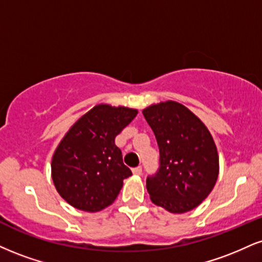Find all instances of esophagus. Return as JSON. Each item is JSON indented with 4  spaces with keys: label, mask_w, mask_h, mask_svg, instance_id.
I'll list each match as a JSON object with an SVG mask.
<instances>
[{
    "label": "esophagus",
    "mask_w": 262,
    "mask_h": 262,
    "mask_svg": "<svg viewBox=\"0 0 262 262\" xmlns=\"http://www.w3.org/2000/svg\"><path fill=\"white\" fill-rule=\"evenodd\" d=\"M132 171H133L134 174H137V176H140L141 173H143V168H141V166H138V167H135V168L132 169Z\"/></svg>",
    "instance_id": "esophagus-1"
}]
</instances>
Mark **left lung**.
Masks as SVG:
<instances>
[{
    "instance_id": "1",
    "label": "left lung",
    "mask_w": 262,
    "mask_h": 262,
    "mask_svg": "<svg viewBox=\"0 0 262 262\" xmlns=\"http://www.w3.org/2000/svg\"><path fill=\"white\" fill-rule=\"evenodd\" d=\"M155 134L160 167L146 178L151 201L172 213L195 209L206 199L219 177V154L206 125L176 101L143 111Z\"/></svg>"
}]
</instances>
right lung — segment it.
<instances>
[{
    "instance_id": "obj_1",
    "label": "right lung",
    "mask_w": 262,
    "mask_h": 262,
    "mask_svg": "<svg viewBox=\"0 0 262 262\" xmlns=\"http://www.w3.org/2000/svg\"><path fill=\"white\" fill-rule=\"evenodd\" d=\"M138 111L101 103L72 125L52 156L58 194L78 210L96 212L111 205L132 171L115 139Z\"/></svg>"
}]
</instances>
